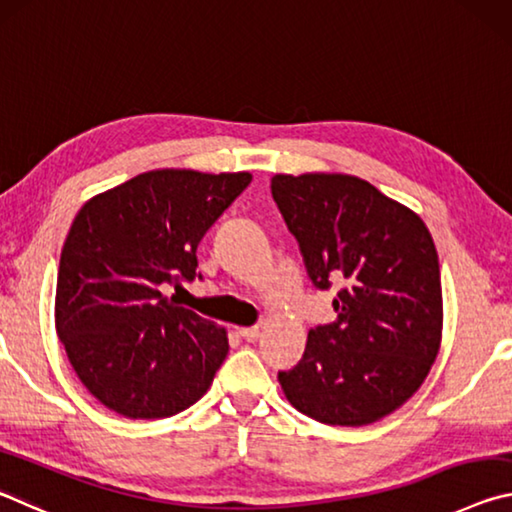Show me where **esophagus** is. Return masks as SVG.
<instances>
[{"label":"esophagus","instance_id":"esophagus-1","mask_svg":"<svg viewBox=\"0 0 512 512\" xmlns=\"http://www.w3.org/2000/svg\"><path fill=\"white\" fill-rule=\"evenodd\" d=\"M240 335L247 342H256L258 335H261V329H258V326H245V329H240Z\"/></svg>","mask_w":512,"mask_h":512}]
</instances>
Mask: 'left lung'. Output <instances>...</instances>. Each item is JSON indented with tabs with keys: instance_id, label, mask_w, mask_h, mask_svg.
Instances as JSON below:
<instances>
[{
	"instance_id": "obj_1",
	"label": "left lung",
	"mask_w": 512,
	"mask_h": 512,
	"mask_svg": "<svg viewBox=\"0 0 512 512\" xmlns=\"http://www.w3.org/2000/svg\"><path fill=\"white\" fill-rule=\"evenodd\" d=\"M272 197L338 320L308 331L283 395L329 426L379 422L415 395L442 340L438 251L422 217L351 174H276Z\"/></svg>"
}]
</instances>
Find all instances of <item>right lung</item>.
Returning a JSON list of instances; mask_svg holds the SVG:
<instances>
[{
    "instance_id": "right-lung-1",
    "label": "right lung",
    "mask_w": 512,
    "mask_h": 512,
    "mask_svg": "<svg viewBox=\"0 0 512 512\" xmlns=\"http://www.w3.org/2000/svg\"><path fill=\"white\" fill-rule=\"evenodd\" d=\"M249 172L152 170L88 199L56 281V333L79 381L129 420L195 404L229 354L226 329L161 288L197 276V245Z\"/></svg>"
}]
</instances>
